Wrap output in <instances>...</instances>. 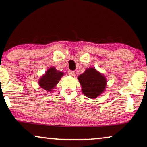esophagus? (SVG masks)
<instances>
[{
	"label": "esophagus",
	"mask_w": 147,
	"mask_h": 147,
	"mask_svg": "<svg viewBox=\"0 0 147 147\" xmlns=\"http://www.w3.org/2000/svg\"><path fill=\"white\" fill-rule=\"evenodd\" d=\"M68 74H69V76H74L76 75V73L74 71L69 70V71H68Z\"/></svg>",
	"instance_id": "34e87169"
}]
</instances>
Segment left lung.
<instances>
[{
  "mask_svg": "<svg viewBox=\"0 0 147 147\" xmlns=\"http://www.w3.org/2000/svg\"><path fill=\"white\" fill-rule=\"evenodd\" d=\"M82 88V92L88 98L94 99L99 96L105 90L106 79L95 68H88L84 74L78 76Z\"/></svg>",
  "mask_w": 147,
  "mask_h": 147,
  "instance_id": "1",
  "label": "left lung"
}]
</instances>
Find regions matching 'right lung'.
Listing matches in <instances>:
<instances>
[{
  "mask_svg": "<svg viewBox=\"0 0 147 147\" xmlns=\"http://www.w3.org/2000/svg\"><path fill=\"white\" fill-rule=\"evenodd\" d=\"M63 76V72L57 71L55 67L49 68L39 79V84L40 87L46 91L51 92Z\"/></svg>",
  "mask_w": 147,
  "mask_h": 147,
  "instance_id": "add662e5",
  "label": "right lung"
}]
</instances>
